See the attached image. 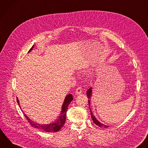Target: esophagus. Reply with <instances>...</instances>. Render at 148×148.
<instances>
[{
	"instance_id": "obj_1",
	"label": "esophagus",
	"mask_w": 148,
	"mask_h": 148,
	"mask_svg": "<svg viewBox=\"0 0 148 148\" xmlns=\"http://www.w3.org/2000/svg\"><path fill=\"white\" fill-rule=\"evenodd\" d=\"M82 88L81 87H78L76 90L75 93H76V95H79L82 93Z\"/></svg>"
}]
</instances>
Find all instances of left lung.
Masks as SVG:
<instances>
[{"label": "left lung", "mask_w": 148, "mask_h": 148, "mask_svg": "<svg viewBox=\"0 0 148 148\" xmlns=\"http://www.w3.org/2000/svg\"><path fill=\"white\" fill-rule=\"evenodd\" d=\"M86 94H87V96H88V99H90L91 98V96H92V88H90L88 91L86 92ZM88 103H89V109H90V114H91V118H92V119L93 120V122L99 127H103V128H107L108 127V125H106L105 124H103L102 123H101L99 121H97L96 119V118H95V116L93 115V113L92 112V110H90V100H88Z\"/></svg>", "instance_id": "8db88e82"}]
</instances>
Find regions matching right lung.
<instances>
[{
  "label": "right lung",
  "instance_id": "1",
  "mask_svg": "<svg viewBox=\"0 0 148 148\" xmlns=\"http://www.w3.org/2000/svg\"><path fill=\"white\" fill-rule=\"evenodd\" d=\"M34 45H33L32 47L30 48V50L29 51L28 53L31 52L32 51V49H34ZM17 99V102L20 106V102L19 101L18 98H16ZM73 100V96L72 94H69L66 96L65 97L64 100L63 102V103L62 104V110L60 111V113L59 114V116H58V118L56 120H55L53 122H51L49 124H40L36 122H35L34 121H32V119H30L27 115H26V114L23 112L25 116L27 119V120L29 122L32 126L34 127L35 128L42 130L45 131L46 132H58V131L61 129V128L63 126L65 121H66V112L68 110V107L70 103L72 102ZM21 108V106H20Z\"/></svg>",
  "mask_w": 148,
  "mask_h": 148
}]
</instances>
